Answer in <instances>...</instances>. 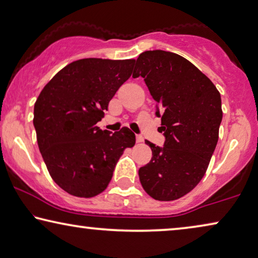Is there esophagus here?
I'll list each match as a JSON object with an SVG mask.
<instances>
[{"label":"esophagus","mask_w":258,"mask_h":258,"mask_svg":"<svg viewBox=\"0 0 258 258\" xmlns=\"http://www.w3.org/2000/svg\"><path fill=\"white\" fill-rule=\"evenodd\" d=\"M136 139H137V142H142V141H144V137L139 136V134H138V136L136 137Z\"/></svg>","instance_id":"1"}]
</instances>
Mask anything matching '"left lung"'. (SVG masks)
I'll return each instance as SVG.
<instances>
[{
    "instance_id": "8db88e82",
    "label": "left lung",
    "mask_w": 258,
    "mask_h": 258,
    "mask_svg": "<svg viewBox=\"0 0 258 258\" xmlns=\"http://www.w3.org/2000/svg\"><path fill=\"white\" fill-rule=\"evenodd\" d=\"M144 78L156 102L163 147L146 140L152 160L139 169L144 190L156 201H175L201 182L219 139L221 97L214 84L185 57L146 51L133 78Z\"/></svg>"
}]
</instances>
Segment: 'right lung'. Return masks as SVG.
Segmentation results:
<instances>
[{"instance_id":"right-lung-1","label":"right lung","mask_w":258,"mask_h":258,"mask_svg":"<svg viewBox=\"0 0 258 258\" xmlns=\"http://www.w3.org/2000/svg\"><path fill=\"white\" fill-rule=\"evenodd\" d=\"M134 60L88 57L67 64L44 87L34 104L38 147L49 175L69 195L91 198L109 185L126 148L136 144L127 127L96 124L132 75Z\"/></svg>"}]
</instances>
